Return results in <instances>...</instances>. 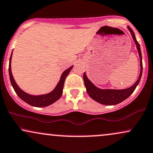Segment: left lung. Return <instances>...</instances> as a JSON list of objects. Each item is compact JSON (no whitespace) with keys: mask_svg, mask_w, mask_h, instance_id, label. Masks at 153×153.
<instances>
[{"mask_svg":"<svg viewBox=\"0 0 153 153\" xmlns=\"http://www.w3.org/2000/svg\"><path fill=\"white\" fill-rule=\"evenodd\" d=\"M127 27L131 34L132 37H133L135 45H136L137 52H138L139 56H140V75H139L138 79H137L136 82H135L133 86H131V87L128 88H125V89H108V88H107V89H102V88H98L97 86L94 85L93 83L88 79V77L86 74V72H84L83 78H84V85L86 86V91H87L88 94L92 99H94V101H96L98 103H101V104L107 105H116L122 102V101H123L124 100H126V99H128V98L133 93V91H135V88H136L137 86L138 85L139 82H140V81L141 76H142L143 62L140 45H139V43L137 42V41L136 40L135 34L133 33V30H132L129 26H128Z\"/></svg>","mask_w":153,"mask_h":153,"instance_id":"obj_1","label":"left lung"}]
</instances>
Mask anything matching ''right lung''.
<instances>
[{
  "instance_id": "1",
  "label": "right lung",
  "mask_w": 153,
  "mask_h": 153,
  "mask_svg": "<svg viewBox=\"0 0 153 153\" xmlns=\"http://www.w3.org/2000/svg\"><path fill=\"white\" fill-rule=\"evenodd\" d=\"M12 54L13 52L11 53V56L10 58V61H9V76H10V80L12 84V86L14 88L15 91L17 94V95L21 99L22 101L28 103L29 105H33L35 107H45L48 106L52 103L55 102L60 99L62 97V92H63L64 84H65V81L66 77L70 72V71L72 69L73 66H71L69 68L64 71L62 73L61 77H60L59 82L56 84V87L52 90L50 93L46 94H42V95H31L29 94L19 87L17 83L15 81L13 76L12 74V71H11V59H12Z\"/></svg>"
}]
</instances>
